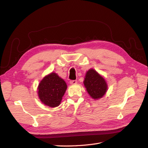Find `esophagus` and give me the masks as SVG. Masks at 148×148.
Here are the masks:
<instances>
[{"label": "esophagus", "instance_id": "1", "mask_svg": "<svg viewBox=\"0 0 148 148\" xmlns=\"http://www.w3.org/2000/svg\"><path fill=\"white\" fill-rule=\"evenodd\" d=\"M70 83L71 84H77V80H71L70 82Z\"/></svg>", "mask_w": 148, "mask_h": 148}]
</instances>
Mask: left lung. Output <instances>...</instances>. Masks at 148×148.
I'll use <instances>...</instances> for the list:
<instances>
[{
    "instance_id": "obj_1",
    "label": "left lung",
    "mask_w": 148,
    "mask_h": 148,
    "mask_svg": "<svg viewBox=\"0 0 148 148\" xmlns=\"http://www.w3.org/2000/svg\"><path fill=\"white\" fill-rule=\"evenodd\" d=\"M83 83L89 96L94 99H100L107 91L105 79L94 69L87 71Z\"/></svg>"
}]
</instances>
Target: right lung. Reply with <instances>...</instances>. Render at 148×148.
Segmentation results:
<instances>
[{
  "mask_svg": "<svg viewBox=\"0 0 148 148\" xmlns=\"http://www.w3.org/2000/svg\"><path fill=\"white\" fill-rule=\"evenodd\" d=\"M67 86L64 80L56 73L46 76L39 84L38 94L41 101L46 106H59L66 91Z\"/></svg>",
  "mask_w": 148,
  "mask_h": 148,
  "instance_id": "right-lung-1",
  "label": "right lung"
}]
</instances>
